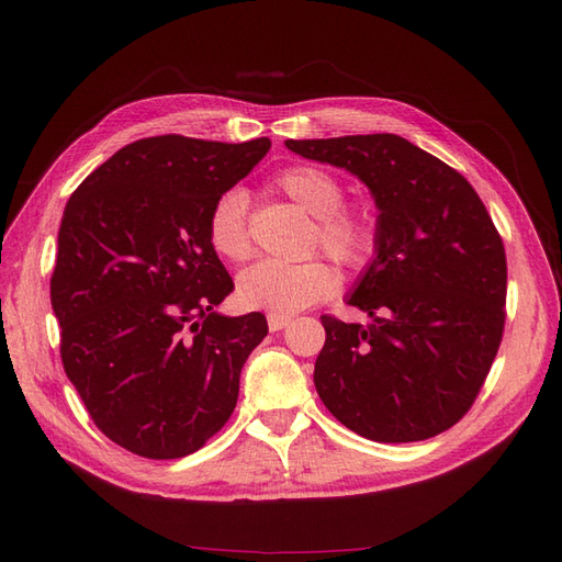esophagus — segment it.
Segmentation results:
<instances>
[{"label": "esophagus", "mask_w": 562, "mask_h": 562, "mask_svg": "<svg viewBox=\"0 0 562 562\" xmlns=\"http://www.w3.org/2000/svg\"><path fill=\"white\" fill-rule=\"evenodd\" d=\"M288 323H291V318L288 316H281V314H267V326H269V330L271 333H277V330H283Z\"/></svg>", "instance_id": "esophagus-1"}]
</instances>
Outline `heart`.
I'll return each instance as SVG.
<instances>
[{
    "mask_svg": "<svg viewBox=\"0 0 562 562\" xmlns=\"http://www.w3.org/2000/svg\"><path fill=\"white\" fill-rule=\"evenodd\" d=\"M277 187L302 211L316 217L314 246L349 271L370 265L378 248V223L368 206L342 203L345 190L330 171L318 166H291L277 176ZM209 241L232 262H244L252 252L248 227V194L241 187L220 192L209 211ZM337 274L326 262L288 265L265 260L241 271L236 297L246 310L269 314H297L335 293Z\"/></svg>",
    "mask_w": 562,
    "mask_h": 562,
    "instance_id": "heart-1",
    "label": "heart"
}]
</instances>
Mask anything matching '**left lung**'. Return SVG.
<instances>
[{
  "label": "left lung",
  "instance_id": "1",
  "mask_svg": "<svg viewBox=\"0 0 562 562\" xmlns=\"http://www.w3.org/2000/svg\"><path fill=\"white\" fill-rule=\"evenodd\" d=\"M295 155L345 168L378 206V248L347 304L368 326L321 316L314 384L347 429L413 443L467 415L495 361L506 255L464 176L394 133L285 140Z\"/></svg>",
  "mask_w": 562,
  "mask_h": 562
}]
</instances>
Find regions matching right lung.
<instances>
[{
  "label": "right lung",
  "instance_id": "1",
  "mask_svg": "<svg viewBox=\"0 0 562 562\" xmlns=\"http://www.w3.org/2000/svg\"><path fill=\"white\" fill-rule=\"evenodd\" d=\"M269 147V138L135 140L67 201L50 277L63 368L116 446L184 457L234 413L267 318L215 312L234 283L206 225L215 196Z\"/></svg>",
  "mask_w": 562,
  "mask_h": 562
}]
</instances>
